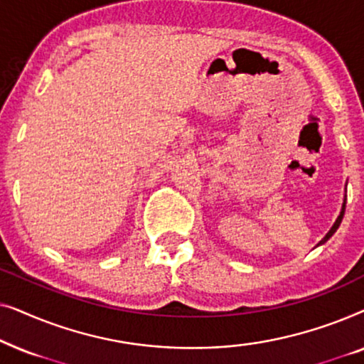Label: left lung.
<instances>
[{"label":"left lung","mask_w":364,"mask_h":364,"mask_svg":"<svg viewBox=\"0 0 364 364\" xmlns=\"http://www.w3.org/2000/svg\"><path fill=\"white\" fill-rule=\"evenodd\" d=\"M343 213H345V205H343V210H341V213H340V217H338V220H336V222H335V225H333V227H331V230H330V232H328V233H326V237H325V238H323V240H321V242H320V243H325V242H326V240H328V238H330V237H331V235H333V233H335V232H336V228H338V227H340V223H341V218H343Z\"/></svg>","instance_id":"obj_1"}]
</instances>
